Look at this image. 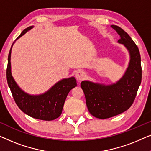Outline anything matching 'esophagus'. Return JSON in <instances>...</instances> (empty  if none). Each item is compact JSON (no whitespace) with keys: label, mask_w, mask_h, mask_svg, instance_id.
Returning a JSON list of instances; mask_svg holds the SVG:
<instances>
[{"label":"esophagus","mask_w":151,"mask_h":151,"mask_svg":"<svg viewBox=\"0 0 151 151\" xmlns=\"http://www.w3.org/2000/svg\"><path fill=\"white\" fill-rule=\"evenodd\" d=\"M84 76H85V73H84V71H78L76 73V77L77 78L78 81H81V80L84 78Z\"/></svg>","instance_id":"34e87169"}]
</instances>
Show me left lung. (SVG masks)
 <instances>
[{"mask_svg": "<svg viewBox=\"0 0 151 151\" xmlns=\"http://www.w3.org/2000/svg\"><path fill=\"white\" fill-rule=\"evenodd\" d=\"M111 27L120 36L117 42L127 48L130 60L124 74L115 83L106 85L84 80L80 84L88 111L99 119L109 118L128 110L134 102L142 80L141 57L137 45L121 27Z\"/></svg>", "mask_w": 151, "mask_h": 151, "instance_id": "8db88e82", "label": "left lung"}]
</instances>
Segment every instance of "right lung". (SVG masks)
<instances>
[{
  "mask_svg": "<svg viewBox=\"0 0 151 151\" xmlns=\"http://www.w3.org/2000/svg\"><path fill=\"white\" fill-rule=\"evenodd\" d=\"M32 28L31 26L22 31L16 40ZM14 42L8 55L7 80L16 104L22 112L34 118L46 121L58 118L60 116L68 93L77 86L76 78L71 77L60 80L42 94L35 96L27 93L19 87L12 75L11 53Z\"/></svg>",
  "mask_w": 151,
  "mask_h": 151,
  "instance_id": "right-lung-1",
  "label": "right lung"
}]
</instances>
